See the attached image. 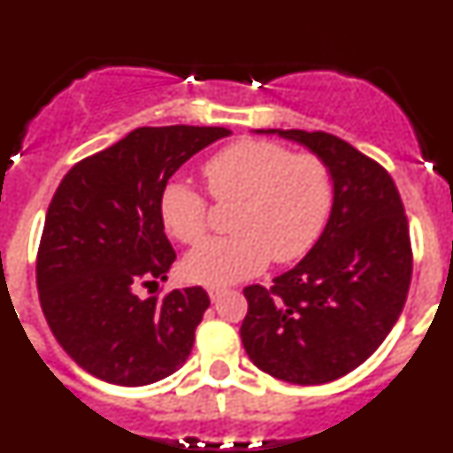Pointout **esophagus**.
<instances>
[{"mask_svg":"<svg viewBox=\"0 0 453 453\" xmlns=\"http://www.w3.org/2000/svg\"><path fill=\"white\" fill-rule=\"evenodd\" d=\"M222 292H224V288H219V286H208V297L213 299V302L219 297V295H222Z\"/></svg>","mask_w":453,"mask_h":453,"instance_id":"obj_1","label":"esophagus"}]
</instances>
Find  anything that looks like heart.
Returning a JSON list of instances; mask_svg holds the SVG:
<instances>
[{
	"label": "heart",
	"instance_id": "obj_1",
	"mask_svg": "<svg viewBox=\"0 0 453 453\" xmlns=\"http://www.w3.org/2000/svg\"><path fill=\"white\" fill-rule=\"evenodd\" d=\"M218 202H240L231 238L208 240L183 263L188 279L234 283L276 263L297 261L318 242L334 206V179L315 154H292L270 140L242 138L202 167ZM158 215L167 235L197 245L208 234V203L183 181L161 190Z\"/></svg>",
	"mask_w": 453,
	"mask_h": 453
}]
</instances>
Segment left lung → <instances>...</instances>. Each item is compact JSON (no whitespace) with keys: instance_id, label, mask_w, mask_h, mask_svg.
<instances>
[{"instance_id":"left-lung-1","label":"left lung","mask_w":453,"mask_h":453,"mask_svg":"<svg viewBox=\"0 0 453 453\" xmlns=\"http://www.w3.org/2000/svg\"><path fill=\"white\" fill-rule=\"evenodd\" d=\"M319 156L334 179L329 222L313 250L270 288L247 286L240 326L258 370L297 386L349 374L381 345L406 303L413 250L392 177L324 131L267 129Z\"/></svg>"}]
</instances>
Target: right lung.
Listing matches in <instances>:
<instances>
[{
    "label": "right lung",
    "instance_id": "add662e5",
    "mask_svg": "<svg viewBox=\"0 0 453 453\" xmlns=\"http://www.w3.org/2000/svg\"><path fill=\"white\" fill-rule=\"evenodd\" d=\"M224 127H140L72 167L56 188L35 281L51 334L72 361L115 386L177 372L211 306L202 286L140 299L177 258L158 215L161 190Z\"/></svg>",
    "mask_w": 453,
    "mask_h": 453
}]
</instances>
